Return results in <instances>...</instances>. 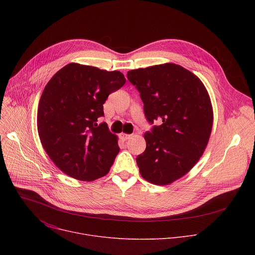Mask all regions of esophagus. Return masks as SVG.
I'll use <instances>...</instances> for the list:
<instances>
[{"label": "esophagus", "mask_w": 255, "mask_h": 255, "mask_svg": "<svg viewBox=\"0 0 255 255\" xmlns=\"http://www.w3.org/2000/svg\"><path fill=\"white\" fill-rule=\"evenodd\" d=\"M120 137H121V139H122V140H128V139H130L131 135H130V134H125V133H121V134H120Z\"/></svg>", "instance_id": "esophagus-1"}]
</instances>
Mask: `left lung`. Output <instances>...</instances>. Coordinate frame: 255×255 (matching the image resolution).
I'll return each mask as SVG.
<instances>
[{
  "mask_svg": "<svg viewBox=\"0 0 255 255\" xmlns=\"http://www.w3.org/2000/svg\"><path fill=\"white\" fill-rule=\"evenodd\" d=\"M127 78L152 125L144 134L146 149L136 157L140 173L154 185H168L190 171L207 146L213 125L208 92L199 78L174 63L133 69ZM157 120L162 124L153 126Z\"/></svg>",
  "mask_w": 255,
  "mask_h": 255,
  "instance_id": "left-lung-1",
  "label": "left lung"
}]
</instances>
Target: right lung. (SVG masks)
Segmentation results:
<instances>
[{"label": "right lung", "mask_w": 255, "mask_h": 255, "mask_svg": "<svg viewBox=\"0 0 255 255\" xmlns=\"http://www.w3.org/2000/svg\"><path fill=\"white\" fill-rule=\"evenodd\" d=\"M126 83L120 71L69 63L46 85L38 106L37 128L46 153L67 175L94 180L110 170L119 146L108 129L104 107Z\"/></svg>", "instance_id": "1"}]
</instances>
